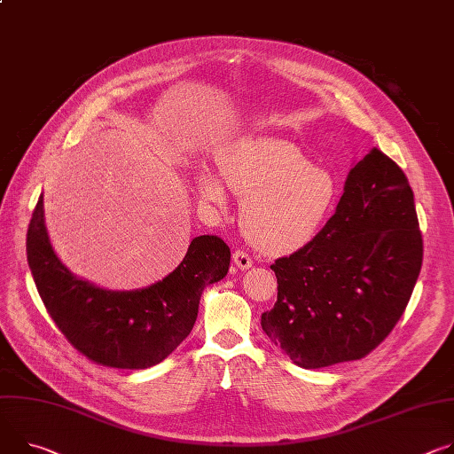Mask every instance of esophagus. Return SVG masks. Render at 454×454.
<instances>
[{
	"mask_svg": "<svg viewBox=\"0 0 454 454\" xmlns=\"http://www.w3.org/2000/svg\"><path fill=\"white\" fill-rule=\"evenodd\" d=\"M233 262H235V266H237L239 270H250V268L254 266L252 257H250L248 254L240 252V250H237V252L233 254Z\"/></svg>",
	"mask_w": 454,
	"mask_h": 454,
	"instance_id": "34e87169",
	"label": "esophagus"
}]
</instances>
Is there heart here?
Returning <instances> with one entry per match:
<instances>
[{"label":"heart","mask_w":454,"mask_h":454,"mask_svg":"<svg viewBox=\"0 0 454 454\" xmlns=\"http://www.w3.org/2000/svg\"><path fill=\"white\" fill-rule=\"evenodd\" d=\"M215 162L221 180L242 197L244 235L266 254H290L311 242L339 197L333 174L284 139H235L219 148ZM195 184L206 204H224V186L214 174L199 172Z\"/></svg>","instance_id":"obj_1"}]
</instances>
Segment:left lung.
<instances>
[{"mask_svg": "<svg viewBox=\"0 0 454 454\" xmlns=\"http://www.w3.org/2000/svg\"><path fill=\"white\" fill-rule=\"evenodd\" d=\"M422 255L413 190L373 148L353 164L320 233L271 264L278 294L261 317L264 333L304 369L358 360L400 320Z\"/></svg>", "mask_w": 454, "mask_h": 454, "instance_id": "obj_1", "label": "left lung"}]
</instances>
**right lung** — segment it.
Segmentation results:
<instances>
[{"label": "right lung", "instance_id": "1", "mask_svg": "<svg viewBox=\"0 0 454 454\" xmlns=\"http://www.w3.org/2000/svg\"><path fill=\"white\" fill-rule=\"evenodd\" d=\"M230 248L215 235L195 237L181 264L141 290H106L74 275L56 255L39 197L27 233L28 266L47 311L68 342L90 360L146 369L190 335L199 301L226 277Z\"/></svg>", "mask_w": 454, "mask_h": 454}]
</instances>
